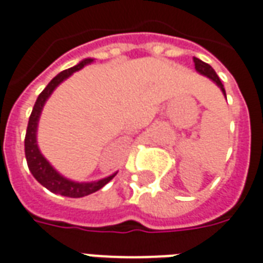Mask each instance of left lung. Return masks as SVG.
Returning <instances> with one entry per match:
<instances>
[{"label": "left lung", "mask_w": 263, "mask_h": 263, "mask_svg": "<svg viewBox=\"0 0 263 263\" xmlns=\"http://www.w3.org/2000/svg\"><path fill=\"white\" fill-rule=\"evenodd\" d=\"M194 64H195V69L199 73H202V75H205V77L211 78L212 81L217 85V86L220 87L221 92H223V95L226 96V90H224V86H223V83H221V81L219 79V77H217V73L215 72V69L209 65V64H206V62L201 61L199 58H194Z\"/></svg>", "instance_id": "left-lung-1"}]
</instances>
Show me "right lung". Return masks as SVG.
Listing matches in <instances>:
<instances>
[{
  "instance_id": "obj_1",
  "label": "right lung",
  "mask_w": 263,
  "mask_h": 263,
  "mask_svg": "<svg viewBox=\"0 0 263 263\" xmlns=\"http://www.w3.org/2000/svg\"><path fill=\"white\" fill-rule=\"evenodd\" d=\"M93 60L87 58L83 60L82 62H79L75 67L65 69L58 73L57 77L51 79V82L48 83L46 89L39 95L37 100L34 103L32 114L29 118L28 129H26V137H25V155H26V160H28L29 170L32 171L33 177L42 184L43 186H46L47 190H50L54 194H60V195L69 196V198H82L89 194L99 191L100 188L106 185L107 182L114 178L116 174L103 178L100 181H95V182H73L67 178H64L61 174H58L57 171L54 170L51 164L48 163L43 155L40 153L37 147V142H36V131H37V122L40 112L43 110L44 103L47 102V99L52 93V90L60 85V83L67 79L68 77H71L75 71H79L81 68H83L86 64L92 62Z\"/></svg>"
}]
</instances>
